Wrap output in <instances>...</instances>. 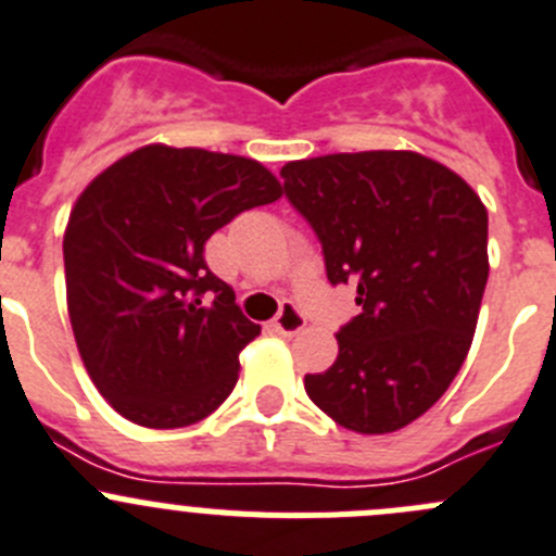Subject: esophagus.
<instances>
[{"label":"esophagus","instance_id":"obj_1","mask_svg":"<svg viewBox=\"0 0 556 556\" xmlns=\"http://www.w3.org/2000/svg\"><path fill=\"white\" fill-rule=\"evenodd\" d=\"M273 327L281 336H298L300 330H305V314L294 303H283L278 316L273 319Z\"/></svg>","mask_w":556,"mask_h":556}]
</instances>
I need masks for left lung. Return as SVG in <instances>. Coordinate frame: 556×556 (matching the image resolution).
Wrapping results in <instances>:
<instances>
[{
  "label": "left lung",
  "instance_id": "left-lung-1",
  "mask_svg": "<svg viewBox=\"0 0 556 556\" xmlns=\"http://www.w3.org/2000/svg\"><path fill=\"white\" fill-rule=\"evenodd\" d=\"M289 204L361 314L305 393L338 426L390 433L431 409L472 343L489 281V213L442 163L404 150L338 152L281 168Z\"/></svg>",
  "mask_w": 556,
  "mask_h": 556
}]
</instances>
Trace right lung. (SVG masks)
I'll list each match as a JSON object with an SVG mask.
<instances>
[{
	"mask_svg": "<svg viewBox=\"0 0 556 556\" xmlns=\"http://www.w3.org/2000/svg\"><path fill=\"white\" fill-rule=\"evenodd\" d=\"M251 157L150 144L87 185L65 229L67 314L94 388L128 420L182 428L237 384L262 332L204 262V242L281 199Z\"/></svg>",
	"mask_w": 556,
	"mask_h": 556,
	"instance_id": "add662e5",
	"label": "right lung"
}]
</instances>
